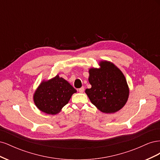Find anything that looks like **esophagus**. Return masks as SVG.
<instances>
[{
    "mask_svg": "<svg viewBox=\"0 0 160 160\" xmlns=\"http://www.w3.org/2000/svg\"><path fill=\"white\" fill-rule=\"evenodd\" d=\"M84 90H85V89H84V87H82V88H79V89H78V91H79V93H83Z\"/></svg>",
    "mask_w": 160,
    "mask_h": 160,
    "instance_id": "obj_1",
    "label": "esophagus"
}]
</instances>
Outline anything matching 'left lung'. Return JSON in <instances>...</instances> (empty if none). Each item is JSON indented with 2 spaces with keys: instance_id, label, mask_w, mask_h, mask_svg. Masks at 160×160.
I'll list each match as a JSON object with an SVG mask.
<instances>
[{
  "instance_id": "left-lung-1",
  "label": "left lung",
  "mask_w": 160,
  "mask_h": 160,
  "mask_svg": "<svg viewBox=\"0 0 160 160\" xmlns=\"http://www.w3.org/2000/svg\"><path fill=\"white\" fill-rule=\"evenodd\" d=\"M98 65L99 68L91 67L89 69L88 80L91 88L86 89L85 93L101 112L115 113L124 107L129 98L126 79L112 62L103 60Z\"/></svg>"
}]
</instances>
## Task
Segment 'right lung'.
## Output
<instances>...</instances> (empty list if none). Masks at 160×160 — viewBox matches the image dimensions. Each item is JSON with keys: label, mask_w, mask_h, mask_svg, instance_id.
Returning <instances> with one entry per match:
<instances>
[{"label": "right lung", "mask_w": 160, "mask_h": 160, "mask_svg": "<svg viewBox=\"0 0 160 160\" xmlns=\"http://www.w3.org/2000/svg\"><path fill=\"white\" fill-rule=\"evenodd\" d=\"M77 90L59 74L49 80H42L33 94L37 108L48 115H57L69 103Z\"/></svg>", "instance_id": "obj_1"}]
</instances>
